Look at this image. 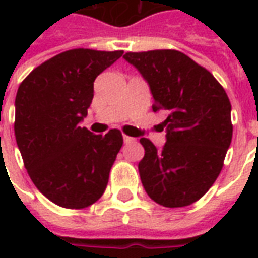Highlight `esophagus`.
Listing matches in <instances>:
<instances>
[{
  "instance_id": "obj_1",
  "label": "esophagus",
  "mask_w": 258,
  "mask_h": 258,
  "mask_svg": "<svg viewBox=\"0 0 258 258\" xmlns=\"http://www.w3.org/2000/svg\"><path fill=\"white\" fill-rule=\"evenodd\" d=\"M123 140H124V144H128V142H133V141H135L134 138H131V137H128V135H123Z\"/></svg>"
}]
</instances>
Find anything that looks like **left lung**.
Returning <instances> with one entry per match:
<instances>
[{"instance_id": "8db88e82", "label": "left lung", "mask_w": 258, "mask_h": 258, "mask_svg": "<svg viewBox=\"0 0 258 258\" xmlns=\"http://www.w3.org/2000/svg\"><path fill=\"white\" fill-rule=\"evenodd\" d=\"M123 58L149 85L153 112L167 116L162 149L140 140L145 149L138 163L141 182L164 207L192 205L221 173L232 141L227 92L209 70L179 51L127 52Z\"/></svg>"}]
</instances>
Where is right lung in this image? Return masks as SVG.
<instances>
[{
  "label": "right lung",
  "mask_w": 258,
  "mask_h": 258,
  "mask_svg": "<svg viewBox=\"0 0 258 258\" xmlns=\"http://www.w3.org/2000/svg\"><path fill=\"white\" fill-rule=\"evenodd\" d=\"M123 51L70 49L31 72L15 99V137L37 189L55 205L84 209L101 198L123 137L81 127L94 81Z\"/></svg>",
  "instance_id": "right-lung-1"
}]
</instances>
